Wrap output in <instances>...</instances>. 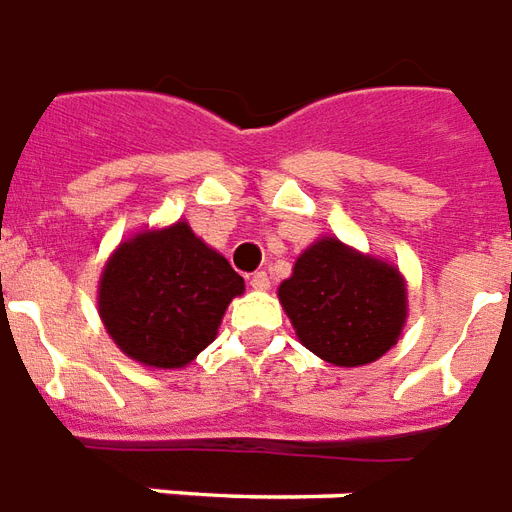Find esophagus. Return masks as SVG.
Wrapping results in <instances>:
<instances>
[{"label":"esophagus","instance_id":"1","mask_svg":"<svg viewBox=\"0 0 512 512\" xmlns=\"http://www.w3.org/2000/svg\"><path fill=\"white\" fill-rule=\"evenodd\" d=\"M251 289H256V292H267V289H270V278H267V272H253Z\"/></svg>","mask_w":512,"mask_h":512}]
</instances>
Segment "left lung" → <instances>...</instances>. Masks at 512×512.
Wrapping results in <instances>:
<instances>
[{
  "instance_id": "obj_1",
  "label": "left lung",
  "mask_w": 512,
  "mask_h": 512,
  "mask_svg": "<svg viewBox=\"0 0 512 512\" xmlns=\"http://www.w3.org/2000/svg\"><path fill=\"white\" fill-rule=\"evenodd\" d=\"M278 300L302 346L338 368L390 352L409 313L401 270L338 237H319L297 256Z\"/></svg>"
}]
</instances>
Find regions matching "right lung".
Wrapping results in <instances>:
<instances>
[{
	"label": "right lung",
	"instance_id": "add662e5",
	"mask_svg": "<svg viewBox=\"0 0 512 512\" xmlns=\"http://www.w3.org/2000/svg\"><path fill=\"white\" fill-rule=\"evenodd\" d=\"M242 292V275L188 220H177L119 242L100 272L98 313L119 352L144 368L174 371L215 341Z\"/></svg>",
	"mask_w": 512,
	"mask_h": 512
}]
</instances>
